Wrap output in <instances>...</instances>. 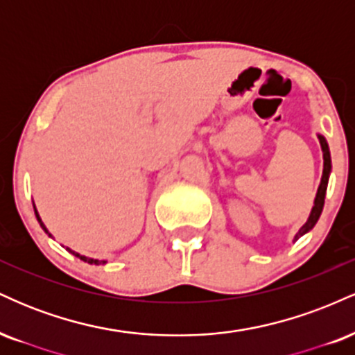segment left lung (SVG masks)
Masks as SVG:
<instances>
[{
    "mask_svg": "<svg viewBox=\"0 0 355 355\" xmlns=\"http://www.w3.org/2000/svg\"><path fill=\"white\" fill-rule=\"evenodd\" d=\"M317 137H319L320 148H322V157H324V170H322L320 185H319V189H317V195H315V200H313V207H312V210H311V215H309L307 222H305L304 225L300 227V230L297 232L294 240H297L299 237H302V235H305V234H307V232H311L313 229V225H315L317 220H319V217H320L322 209H324L325 191H327V183H329V177H331L332 164H331V152H329L327 141H325V138L322 137V135H317Z\"/></svg>",
    "mask_w": 355,
    "mask_h": 355,
    "instance_id": "obj_1",
    "label": "left lung"
}]
</instances>
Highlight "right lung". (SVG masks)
Returning a JSON list of instances; mask_svg holds the SVG:
<instances>
[{
	"label": "right lung",
	"instance_id": "obj_1",
	"mask_svg": "<svg viewBox=\"0 0 355 355\" xmlns=\"http://www.w3.org/2000/svg\"><path fill=\"white\" fill-rule=\"evenodd\" d=\"M33 205H35V203H33ZM35 214H36V218H38L40 225H42V229H43L44 232H46V234H48V235H50V237H51V234H50V232H48V229H46V227H44V223L42 222V218H40V215H38V210H36V207H35ZM67 250H70V248H67ZM70 252H71V254H73V255H75V257H78V259H80V260H83V262H88V263H92V266H93V263H95V266H100V263H105V260H96V259H89V257L80 255V254H76V252H73V250H70Z\"/></svg>",
	"mask_w": 355,
	"mask_h": 355
}]
</instances>
